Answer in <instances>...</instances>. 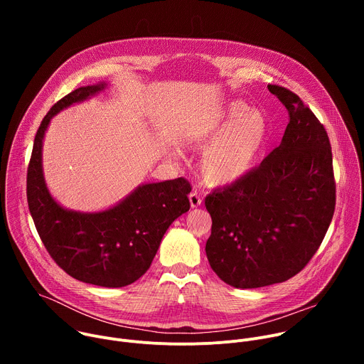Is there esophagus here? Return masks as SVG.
<instances>
[{
  "label": "esophagus",
  "instance_id": "obj_1",
  "mask_svg": "<svg viewBox=\"0 0 364 364\" xmlns=\"http://www.w3.org/2000/svg\"><path fill=\"white\" fill-rule=\"evenodd\" d=\"M188 200H190V205L193 207V209H194V207H198L201 204V197H200V194L197 191H191L190 196H188Z\"/></svg>",
  "mask_w": 364,
  "mask_h": 364
}]
</instances>
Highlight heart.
I'll list each match as a JSON object with an SVG mask.
<instances>
[{"label":"heart","mask_w":364,"mask_h":364,"mask_svg":"<svg viewBox=\"0 0 364 364\" xmlns=\"http://www.w3.org/2000/svg\"><path fill=\"white\" fill-rule=\"evenodd\" d=\"M268 138V121L257 109L232 103L204 119L193 134V144L204 148L200 173L213 187H226L243 180L256 167Z\"/></svg>","instance_id":"1"}]
</instances>
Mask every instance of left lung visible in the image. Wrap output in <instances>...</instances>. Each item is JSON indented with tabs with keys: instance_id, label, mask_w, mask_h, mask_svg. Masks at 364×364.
Masks as SVG:
<instances>
[{
	"instance_id": "8db88e82",
	"label": "left lung",
	"mask_w": 364,
	"mask_h": 364,
	"mask_svg": "<svg viewBox=\"0 0 364 364\" xmlns=\"http://www.w3.org/2000/svg\"><path fill=\"white\" fill-rule=\"evenodd\" d=\"M289 124L261 166L205 197L212 235L205 255L216 275L235 288L284 282L320 247L336 207L333 154L317 117L291 90L268 85Z\"/></svg>"
}]
</instances>
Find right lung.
<instances>
[{"mask_svg": "<svg viewBox=\"0 0 364 364\" xmlns=\"http://www.w3.org/2000/svg\"><path fill=\"white\" fill-rule=\"evenodd\" d=\"M107 87V82L82 86L44 117L28 164L27 200L43 245L66 274L86 284L121 288L148 271L170 225L188 212L191 187L183 177L141 184L109 209L93 213L65 209L51 197L41 164L43 139L51 118Z\"/></svg>", "mask_w": 364, "mask_h": 364, "instance_id": "right-lung-1", "label": "right lung"}]
</instances>
